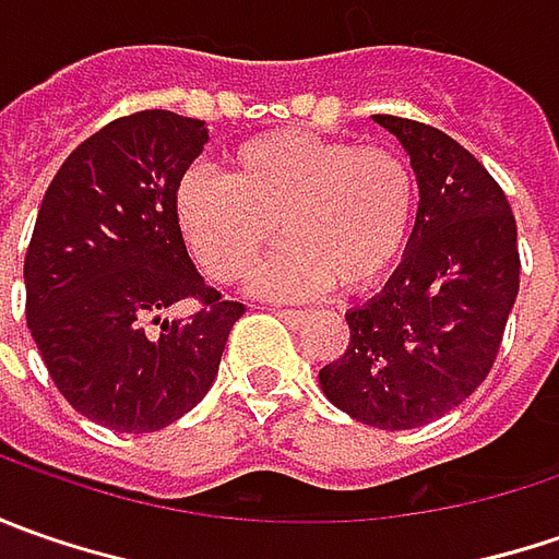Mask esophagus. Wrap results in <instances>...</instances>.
Returning a JSON list of instances; mask_svg holds the SVG:
<instances>
[{
	"instance_id": "obj_1",
	"label": "esophagus",
	"mask_w": 559,
	"mask_h": 559,
	"mask_svg": "<svg viewBox=\"0 0 559 559\" xmlns=\"http://www.w3.org/2000/svg\"><path fill=\"white\" fill-rule=\"evenodd\" d=\"M273 313L283 317L286 323H301V320L308 317V311H295V308H273Z\"/></svg>"
}]
</instances>
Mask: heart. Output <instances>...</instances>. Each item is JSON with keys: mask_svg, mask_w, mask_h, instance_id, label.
<instances>
[{"mask_svg": "<svg viewBox=\"0 0 559 559\" xmlns=\"http://www.w3.org/2000/svg\"><path fill=\"white\" fill-rule=\"evenodd\" d=\"M414 204V174L392 148L270 133L242 142L226 177L189 170L174 211L214 280L242 276L276 224L283 246L251 273V289L308 298L333 283L348 292L379 283L407 246Z\"/></svg>", "mask_w": 559, "mask_h": 559, "instance_id": "1", "label": "heart"}]
</instances>
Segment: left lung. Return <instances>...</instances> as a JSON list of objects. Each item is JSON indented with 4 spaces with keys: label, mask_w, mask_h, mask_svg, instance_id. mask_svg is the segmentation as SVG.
Here are the masks:
<instances>
[{
    "label": "left lung",
    "mask_w": 559,
    "mask_h": 559,
    "mask_svg": "<svg viewBox=\"0 0 559 559\" xmlns=\"http://www.w3.org/2000/svg\"><path fill=\"white\" fill-rule=\"evenodd\" d=\"M407 152L419 204L385 289L345 313L348 348L320 370L338 411L376 429H417L473 395L520 292L516 221L461 142L419 120L373 115Z\"/></svg>",
    "instance_id": "left-lung-1"
}]
</instances>
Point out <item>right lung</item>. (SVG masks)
I'll list each match as a JSON object with an SVG mask.
<instances>
[{
    "label": "right lung",
    "mask_w": 559,
    "mask_h": 559,
    "mask_svg": "<svg viewBox=\"0 0 559 559\" xmlns=\"http://www.w3.org/2000/svg\"><path fill=\"white\" fill-rule=\"evenodd\" d=\"M204 142V120L174 111L111 120L68 155L36 214L24 261L33 342L76 414L115 432L189 414L246 313L204 286L174 211ZM186 297L203 311L167 321Z\"/></svg>",
    "instance_id": "obj_1"
}]
</instances>
